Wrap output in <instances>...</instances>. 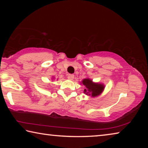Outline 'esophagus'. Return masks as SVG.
<instances>
[{"instance_id":"34e87169","label":"esophagus","mask_w":148,"mask_h":148,"mask_svg":"<svg viewBox=\"0 0 148 148\" xmlns=\"http://www.w3.org/2000/svg\"><path fill=\"white\" fill-rule=\"evenodd\" d=\"M74 77V76L73 74H69L68 76H67V78H68L69 79H71V80L73 79Z\"/></svg>"}]
</instances>
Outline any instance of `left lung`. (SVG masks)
<instances>
[{
  "mask_svg": "<svg viewBox=\"0 0 148 148\" xmlns=\"http://www.w3.org/2000/svg\"><path fill=\"white\" fill-rule=\"evenodd\" d=\"M82 83L86 87V89H84V93L92 97L99 96L104 89V86L103 84L94 83L91 79L89 78L83 79L82 81Z\"/></svg>",
  "mask_w": 148,
  "mask_h": 148,
  "instance_id": "1",
  "label": "left lung"
}]
</instances>
